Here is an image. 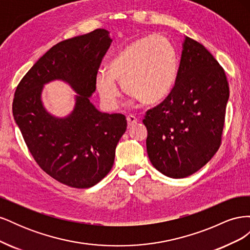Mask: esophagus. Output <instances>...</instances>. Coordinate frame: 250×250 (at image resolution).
Returning a JSON list of instances; mask_svg holds the SVG:
<instances>
[{
  "mask_svg": "<svg viewBox=\"0 0 250 250\" xmlns=\"http://www.w3.org/2000/svg\"><path fill=\"white\" fill-rule=\"evenodd\" d=\"M138 121H139L138 118L135 117V116H133V115L127 116V124H128V126H132L134 124H137Z\"/></svg>",
  "mask_w": 250,
  "mask_h": 250,
  "instance_id": "esophagus-1",
  "label": "esophagus"
}]
</instances>
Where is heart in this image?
I'll return each instance as SVG.
<instances>
[{
	"mask_svg": "<svg viewBox=\"0 0 250 250\" xmlns=\"http://www.w3.org/2000/svg\"><path fill=\"white\" fill-rule=\"evenodd\" d=\"M177 65L176 50L167 37L160 34L140 37L117 53L108 72H98L96 87L109 108L116 107L121 96L117 81L142 103L153 104L170 93Z\"/></svg>",
	"mask_w": 250,
	"mask_h": 250,
	"instance_id": "1",
	"label": "heart"
}]
</instances>
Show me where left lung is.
I'll return each mask as SVG.
<instances>
[{"label":"left lung","mask_w":250,"mask_h":250,"mask_svg":"<svg viewBox=\"0 0 250 250\" xmlns=\"http://www.w3.org/2000/svg\"><path fill=\"white\" fill-rule=\"evenodd\" d=\"M229 98L223 67L201 43L186 37L175 84L143 120L153 167L184 178L207 165L221 145Z\"/></svg>","instance_id":"left-lung-1"}]
</instances>
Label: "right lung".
<instances>
[{"label": "right lung", "instance_id": "obj_1", "mask_svg": "<svg viewBox=\"0 0 250 250\" xmlns=\"http://www.w3.org/2000/svg\"><path fill=\"white\" fill-rule=\"evenodd\" d=\"M108 34L96 29L58 42L27 72L14 93L13 118L30 153L51 177L72 188H90L107 175L127 128L122 113H102L88 99L111 43ZM55 79L70 83L80 94L64 119L51 116L40 100L42 85Z\"/></svg>", "mask_w": 250, "mask_h": 250}]
</instances>
